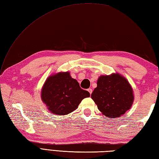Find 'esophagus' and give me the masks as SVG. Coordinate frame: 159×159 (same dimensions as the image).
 Wrapping results in <instances>:
<instances>
[{
  "mask_svg": "<svg viewBox=\"0 0 159 159\" xmlns=\"http://www.w3.org/2000/svg\"><path fill=\"white\" fill-rule=\"evenodd\" d=\"M87 91H88V92H89V93L90 94H92V89H91V88H89V89H87Z\"/></svg>",
  "mask_w": 159,
  "mask_h": 159,
  "instance_id": "esophagus-1",
  "label": "esophagus"
}]
</instances>
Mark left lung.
Wrapping results in <instances>:
<instances>
[{"label": "left lung", "instance_id": "1", "mask_svg": "<svg viewBox=\"0 0 159 159\" xmlns=\"http://www.w3.org/2000/svg\"><path fill=\"white\" fill-rule=\"evenodd\" d=\"M91 98L104 116L119 117L129 110L134 102L133 89L128 80L119 73L102 75Z\"/></svg>", "mask_w": 159, "mask_h": 159}]
</instances>
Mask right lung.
I'll return each instance as SVG.
<instances>
[{"label":"right lung","instance_id":"1","mask_svg":"<svg viewBox=\"0 0 159 159\" xmlns=\"http://www.w3.org/2000/svg\"><path fill=\"white\" fill-rule=\"evenodd\" d=\"M89 96V93L80 88L69 72L51 74L43 83L41 92L42 102L50 113L57 116L73 112L84 98Z\"/></svg>","mask_w":159,"mask_h":159}]
</instances>
